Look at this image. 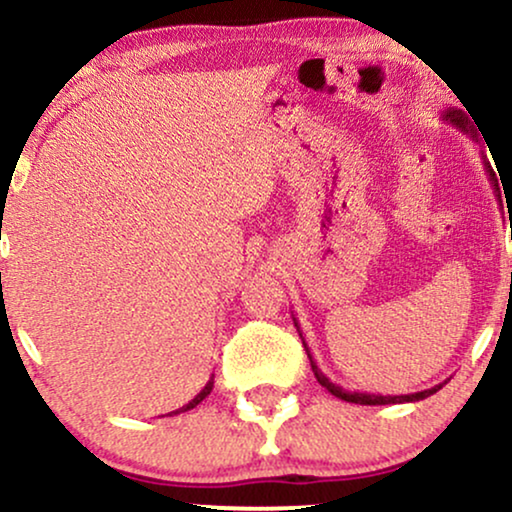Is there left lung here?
Here are the masks:
<instances>
[{
	"instance_id": "1",
	"label": "left lung",
	"mask_w": 512,
	"mask_h": 512,
	"mask_svg": "<svg viewBox=\"0 0 512 512\" xmlns=\"http://www.w3.org/2000/svg\"><path fill=\"white\" fill-rule=\"evenodd\" d=\"M441 119H443V122L453 124L455 129L462 131V134H470L472 141H474V138H477V131L472 129L470 122H467L465 112L458 110V107H450V110L443 112ZM482 158H484V153H482ZM484 170H486V174H489V182L496 189V196H498V179H496V174H494V170H491L489 160H486V158H484ZM498 198H501V196H498ZM294 326H297V330H299L297 318H294ZM299 338H302V330H299ZM302 342H304V338H302ZM304 350H306V354H309L311 371H314L316 381L321 383V386L326 388L330 395H335V398H340V400H345V402H354V405H400V402H419V400L429 398V395H434L436 390H441V386H434V388L419 390V393H410V395H374V393H359V390H345L342 386H338V383L330 381V378L323 374L321 369H318V364L314 362V357H311V352H309V347H306V342H304Z\"/></svg>"
}]
</instances>
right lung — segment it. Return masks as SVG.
I'll list each match as a JSON object with an SVG mask.
<instances>
[{
    "instance_id": "right-lung-1",
    "label": "right lung",
    "mask_w": 512,
    "mask_h": 512,
    "mask_svg": "<svg viewBox=\"0 0 512 512\" xmlns=\"http://www.w3.org/2000/svg\"><path fill=\"white\" fill-rule=\"evenodd\" d=\"M210 390H213V376H210V381L206 383V386H203V390H201V393L196 395L194 400H191V402H186V405H184V407H179V410L170 412V417H172V414H179V412H189V410H194V407L198 405V402H203V400L208 398V395H210Z\"/></svg>"
}]
</instances>
